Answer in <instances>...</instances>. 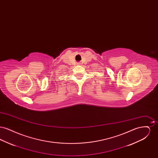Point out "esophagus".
Listing matches in <instances>:
<instances>
[{
	"label": "esophagus",
	"mask_w": 158,
	"mask_h": 158,
	"mask_svg": "<svg viewBox=\"0 0 158 158\" xmlns=\"http://www.w3.org/2000/svg\"><path fill=\"white\" fill-rule=\"evenodd\" d=\"M78 64H79V63H78Z\"/></svg>",
	"instance_id": "esophagus-1"
}]
</instances>
